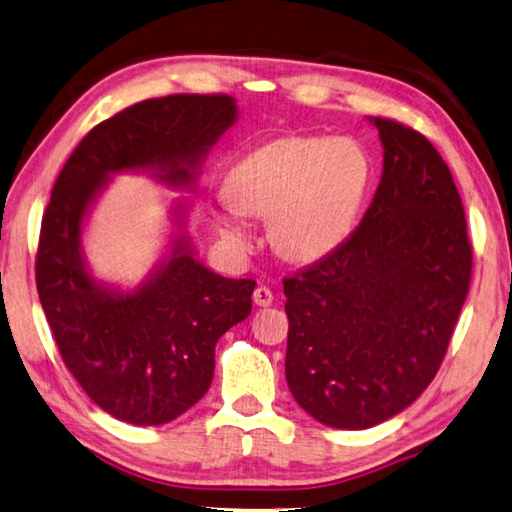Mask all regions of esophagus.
<instances>
[{"mask_svg":"<svg viewBox=\"0 0 512 512\" xmlns=\"http://www.w3.org/2000/svg\"><path fill=\"white\" fill-rule=\"evenodd\" d=\"M273 300H275V295H273L271 288H268V286H257V288H255L253 302H255L257 306H271Z\"/></svg>","mask_w":512,"mask_h":512,"instance_id":"obj_1","label":"esophagus"}]
</instances>
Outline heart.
<instances>
[{
	"label": "heart",
	"mask_w": 512,
	"mask_h": 512,
	"mask_svg": "<svg viewBox=\"0 0 512 512\" xmlns=\"http://www.w3.org/2000/svg\"><path fill=\"white\" fill-rule=\"evenodd\" d=\"M369 176L365 152L347 138H282L232 167L228 194L219 197V224L226 237L248 244L246 212L271 217L286 257L315 259L347 237Z\"/></svg>",
	"instance_id": "heart-1"
}]
</instances>
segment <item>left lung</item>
Segmentation results:
<instances>
[{"instance_id": "left-lung-1", "label": "left lung", "mask_w": 512, "mask_h": 512, "mask_svg": "<svg viewBox=\"0 0 512 512\" xmlns=\"http://www.w3.org/2000/svg\"><path fill=\"white\" fill-rule=\"evenodd\" d=\"M385 161L360 226L284 277L286 383L304 412L365 430L403 412L439 371L466 302L472 246L436 147L374 118Z\"/></svg>"}]
</instances>
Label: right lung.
<instances>
[{"mask_svg":"<svg viewBox=\"0 0 512 512\" xmlns=\"http://www.w3.org/2000/svg\"><path fill=\"white\" fill-rule=\"evenodd\" d=\"M235 118L226 94L136 102L91 129L53 185L35 257L37 295L64 365L120 421L170 423L208 392L217 340L248 318L255 282L208 271L181 237L150 282L116 293L87 273L82 219L111 172L154 170L172 188L192 185Z\"/></svg>","mask_w":512,"mask_h":512,"instance_id":"1","label":"right lung"}]
</instances>
